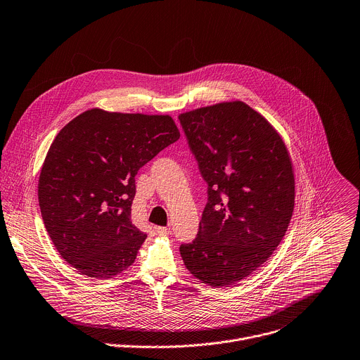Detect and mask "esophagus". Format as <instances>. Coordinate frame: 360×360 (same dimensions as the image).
<instances>
[{"instance_id": "34e87169", "label": "esophagus", "mask_w": 360, "mask_h": 360, "mask_svg": "<svg viewBox=\"0 0 360 360\" xmlns=\"http://www.w3.org/2000/svg\"><path fill=\"white\" fill-rule=\"evenodd\" d=\"M155 232L158 235H169V233H172L170 228H166V226H155Z\"/></svg>"}]
</instances>
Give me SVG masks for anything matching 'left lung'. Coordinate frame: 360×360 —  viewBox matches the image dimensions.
<instances>
[{
	"label": "left lung",
	"mask_w": 360,
	"mask_h": 360,
	"mask_svg": "<svg viewBox=\"0 0 360 360\" xmlns=\"http://www.w3.org/2000/svg\"><path fill=\"white\" fill-rule=\"evenodd\" d=\"M207 181L198 233L180 246L188 271L229 287L260 267L281 242L294 210V173L277 131L242 101L179 115Z\"/></svg>",
	"instance_id": "left-lung-1"
}]
</instances>
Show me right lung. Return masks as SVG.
Returning <instances> with one entry per match:
<instances>
[{
    "instance_id": "add662e5",
    "label": "right lung",
    "mask_w": 360,
    "mask_h": 360,
    "mask_svg": "<svg viewBox=\"0 0 360 360\" xmlns=\"http://www.w3.org/2000/svg\"><path fill=\"white\" fill-rule=\"evenodd\" d=\"M180 132L169 115L89 110L55 138L41 170L45 228L80 274L111 278L136 259L146 233L131 219L135 176Z\"/></svg>"
}]
</instances>
